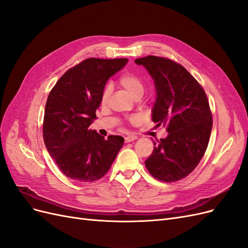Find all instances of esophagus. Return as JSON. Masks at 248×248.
Masks as SVG:
<instances>
[{"label": "esophagus", "instance_id": "34e87169", "mask_svg": "<svg viewBox=\"0 0 248 248\" xmlns=\"http://www.w3.org/2000/svg\"><path fill=\"white\" fill-rule=\"evenodd\" d=\"M138 138L136 136H132V134H130V136H127L125 137V142H129V141H132L134 140H137Z\"/></svg>", "mask_w": 248, "mask_h": 248}]
</instances>
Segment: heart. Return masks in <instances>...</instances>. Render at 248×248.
<instances>
[{
  "label": "heart",
  "mask_w": 248,
  "mask_h": 248,
  "mask_svg": "<svg viewBox=\"0 0 248 248\" xmlns=\"http://www.w3.org/2000/svg\"><path fill=\"white\" fill-rule=\"evenodd\" d=\"M119 84L121 85L123 88H125L127 91H128L132 96L136 97V98H140V97L144 94L145 92V81L142 78L139 74L134 72H126L122 74L119 78ZM111 92L110 85H107L104 87L103 91L101 93V102L107 103L109 95ZM133 121V119H131Z\"/></svg>",
  "instance_id": "obj_1"
}]
</instances>
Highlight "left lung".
I'll use <instances>...</instances> for the list:
<instances>
[{"instance_id":"1","label":"left lung","mask_w":248,"mask_h":248,"mask_svg":"<svg viewBox=\"0 0 248 248\" xmlns=\"http://www.w3.org/2000/svg\"><path fill=\"white\" fill-rule=\"evenodd\" d=\"M155 81L157 99L152 120L169 136L153 141L145 161L155 179L177 182L188 176L204 156L212 130V112L204 89L184 67L169 58L148 56L136 60Z\"/></svg>"}]
</instances>
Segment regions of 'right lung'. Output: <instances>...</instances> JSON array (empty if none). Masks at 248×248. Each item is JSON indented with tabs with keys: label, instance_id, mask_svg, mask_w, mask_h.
I'll return each mask as SVG.
<instances>
[{
	"label": "right lung",
	"instance_id": "1",
	"mask_svg": "<svg viewBox=\"0 0 248 248\" xmlns=\"http://www.w3.org/2000/svg\"><path fill=\"white\" fill-rule=\"evenodd\" d=\"M128 59L89 58L67 70L47 97L43 140L49 155L65 176L79 182L102 178L121 150L124 139L108 140L89 126L96 118L107 80Z\"/></svg>",
	"mask_w": 248,
	"mask_h": 248
}]
</instances>
